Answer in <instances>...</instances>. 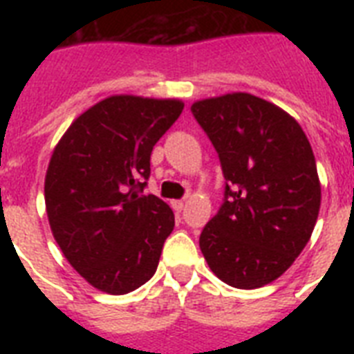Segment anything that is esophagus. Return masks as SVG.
I'll return each instance as SVG.
<instances>
[{"mask_svg": "<svg viewBox=\"0 0 354 354\" xmlns=\"http://www.w3.org/2000/svg\"><path fill=\"white\" fill-rule=\"evenodd\" d=\"M171 207L174 211H176V213H180V211L183 209V200H172Z\"/></svg>", "mask_w": 354, "mask_h": 354, "instance_id": "34e87169", "label": "esophagus"}]
</instances>
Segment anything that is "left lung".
I'll list each match as a JSON object with an SVG mask.
<instances>
[{"instance_id":"8db88e82","label":"left lung","mask_w":354,"mask_h":354,"mask_svg":"<svg viewBox=\"0 0 354 354\" xmlns=\"http://www.w3.org/2000/svg\"><path fill=\"white\" fill-rule=\"evenodd\" d=\"M221 160V209L200 233L211 272L252 290L283 275L307 246L319 213L316 160L294 118L250 93L191 106Z\"/></svg>"}]
</instances>
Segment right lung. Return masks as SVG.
Listing matches in <instances>:
<instances>
[{
	"mask_svg": "<svg viewBox=\"0 0 354 354\" xmlns=\"http://www.w3.org/2000/svg\"><path fill=\"white\" fill-rule=\"evenodd\" d=\"M182 110L176 99L108 97L75 119L53 150L44 187L53 236L106 294L145 285L174 230L171 207L141 193L152 149Z\"/></svg>",
	"mask_w": 354,
	"mask_h": 354,
	"instance_id": "obj_1",
	"label": "right lung"
}]
</instances>
